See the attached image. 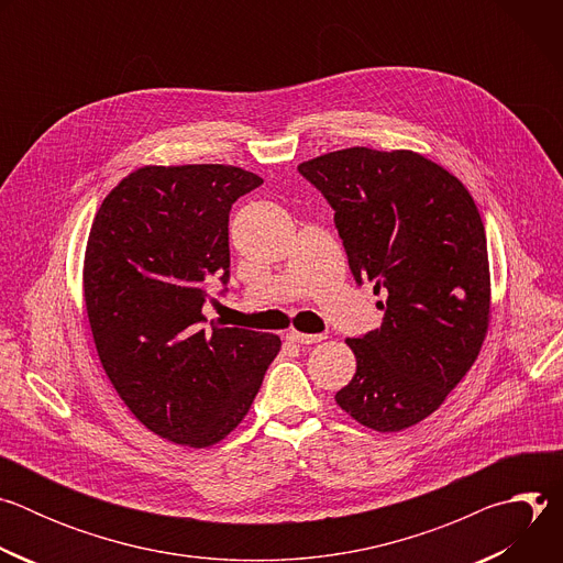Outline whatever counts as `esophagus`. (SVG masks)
<instances>
[{"instance_id": "obj_1", "label": "esophagus", "mask_w": 563, "mask_h": 563, "mask_svg": "<svg viewBox=\"0 0 563 563\" xmlns=\"http://www.w3.org/2000/svg\"><path fill=\"white\" fill-rule=\"evenodd\" d=\"M323 339H325L323 334H300V332H296V330L287 332V341H291V343H300V345L320 343V341H323Z\"/></svg>"}]
</instances>
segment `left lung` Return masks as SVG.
Segmentation results:
<instances>
[{
  "instance_id": "left-lung-1",
  "label": "left lung",
  "mask_w": 563,
  "mask_h": 563,
  "mask_svg": "<svg viewBox=\"0 0 563 563\" xmlns=\"http://www.w3.org/2000/svg\"><path fill=\"white\" fill-rule=\"evenodd\" d=\"M298 174L334 209L352 276L383 294V325L347 339L336 404L378 432L430 417L478 356L490 320L486 231L467 189L412 151L352 146Z\"/></svg>"
}]
</instances>
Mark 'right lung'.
<instances>
[{
  "mask_svg": "<svg viewBox=\"0 0 563 563\" xmlns=\"http://www.w3.org/2000/svg\"><path fill=\"white\" fill-rule=\"evenodd\" d=\"M263 178L229 165L142 167L96 213L85 300L98 356L135 419L207 448L250 412L280 339L202 330L211 280L229 283V211Z\"/></svg>",
  "mask_w": 563,
  "mask_h": 563,
  "instance_id": "add662e5",
  "label": "right lung"
}]
</instances>
